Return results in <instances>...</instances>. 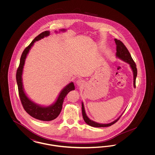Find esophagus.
I'll return each instance as SVG.
<instances>
[{
  "instance_id": "34e87169",
  "label": "esophagus",
  "mask_w": 155,
  "mask_h": 155,
  "mask_svg": "<svg viewBox=\"0 0 155 155\" xmlns=\"http://www.w3.org/2000/svg\"><path fill=\"white\" fill-rule=\"evenodd\" d=\"M76 84L78 87H82L84 85V81H82V80H78L76 82Z\"/></svg>"
}]
</instances>
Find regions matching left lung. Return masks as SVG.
<instances>
[{"instance_id":"obj_1","label":"left lung","mask_w":155,"mask_h":155,"mask_svg":"<svg viewBox=\"0 0 155 155\" xmlns=\"http://www.w3.org/2000/svg\"><path fill=\"white\" fill-rule=\"evenodd\" d=\"M114 41L116 42V56L120 58L121 60H123V61H124L125 62L128 63L132 69L133 71V74H134V88L136 87L135 85V82H136V78L137 76V66L136 64L135 63L134 60H133L130 53L129 51H128L127 48L125 47V45L120 40H118L117 39H114ZM82 117L85 121V122L88 124V125L94 127H109L113 124H114V123H116L120 118L121 117V116H122V114L118 117L117 120H114V121L111 122V123L109 124H99L96 123L92 120H91L89 118L87 117L85 111V109H84V106L83 103L82 102Z\"/></svg>"}]
</instances>
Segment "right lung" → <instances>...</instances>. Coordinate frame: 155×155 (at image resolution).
<instances>
[{
	"instance_id": "1",
	"label": "right lung",
	"mask_w": 155,
	"mask_h": 155,
	"mask_svg": "<svg viewBox=\"0 0 155 155\" xmlns=\"http://www.w3.org/2000/svg\"><path fill=\"white\" fill-rule=\"evenodd\" d=\"M61 31H65V30H61ZM49 33L50 32L48 31H46L41 33L35 38V39L27 48H25L21 54L20 64L16 73V81L18 86V94L24 109L31 117L45 121H52L58 117L62 109V105L64 97L69 92L75 89L73 82L70 83L61 91L56 102L52 104V106L48 107L41 106L34 103L27 96L24 91L22 82V69L27 55L35 41L40 40L45 37L49 35Z\"/></svg>"
}]
</instances>
